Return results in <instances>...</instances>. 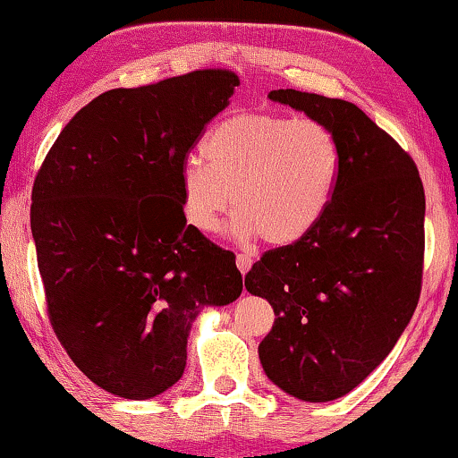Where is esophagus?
Here are the masks:
<instances>
[{
    "instance_id": "esophagus-1",
    "label": "esophagus",
    "mask_w": 458,
    "mask_h": 458,
    "mask_svg": "<svg viewBox=\"0 0 458 458\" xmlns=\"http://www.w3.org/2000/svg\"><path fill=\"white\" fill-rule=\"evenodd\" d=\"M235 264H237V268H240V273L245 275L251 268V264H254V260H251L250 254H237Z\"/></svg>"
}]
</instances>
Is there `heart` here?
I'll use <instances>...</instances> for the list:
<instances>
[{
  "label": "heart",
  "instance_id": "obj_1",
  "mask_svg": "<svg viewBox=\"0 0 458 458\" xmlns=\"http://www.w3.org/2000/svg\"><path fill=\"white\" fill-rule=\"evenodd\" d=\"M204 158L182 167V208L191 227L215 235L231 204V231L291 245L310 235L330 208L341 169L333 131L318 119L242 114L204 140Z\"/></svg>",
  "mask_w": 458,
  "mask_h": 458
}]
</instances>
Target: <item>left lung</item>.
Wrapping results in <instances>:
<instances>
[{
    "instance_id": "obj_1",
    "label": "left lung",
    "mask_w": 458,
    "mask_h": 458,
    "mask_svg": "<svg viewBox=\"0 0 458 458\" xmlns=\"http://www.w3.org/2000/svg\"><path fill=\"white\" fill-rule=\"evenodd\" d=\"M268 98L322 122L341 150L320 225L245 275V289L275 310L258 347L264 372L295 399L327 403L360 386L413 316L426 194L413 158L357 105L293 89Z\"/></svg>"
}]
</instances>
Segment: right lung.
<instances>
[{
  "mask_svg": "<svg viewBox=\"0 0 458 458\" xmlns=\"http://www.w3.org/2000/svg\"><path fill=\"white\" fill-rule=\"evenodd\" d=\"M235 86L216 68L103 92L38 169L30 229L51 327L111 394L144 401L174 386L196 316L242 295L233 251L182 208L188 152Z\"/></svg>",
  "mask_w": 458,
  "mask_h": 458,
  "instance_id": "obj_1",
  "label": "right lung"
}]
</instances>
